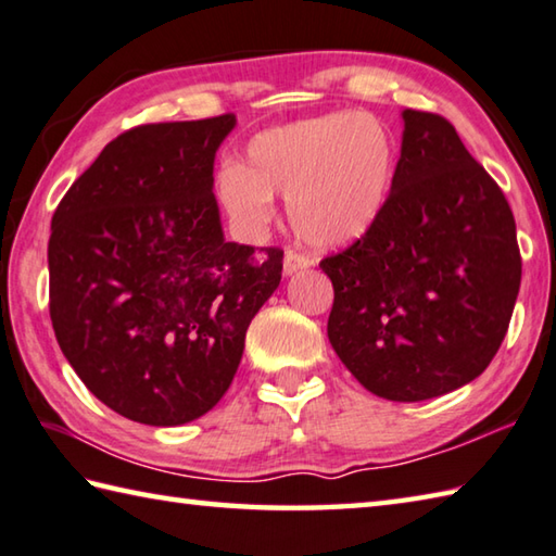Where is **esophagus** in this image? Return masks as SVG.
<instances>
[{"label":"esophagus","instance_id":"1","mask_svg":"<svg viewBox=\"0 0 556 556\" xmlns=\"http://www.w3.org/2000/svg\"><path fill=\"white\" fill-rule=\"evenodd\" d=\"M313 265V260L306 253H299V250H287L285 255V275H293V271L306 269Z\"/></svg>","mask_w":556,"mask_h":556}]
</instances>
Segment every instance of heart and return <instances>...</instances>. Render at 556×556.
I'll use <instances>...</instances> for the list:
<instances>
[{"label": "heart", "mask_w": 556, "mask_h": 556, "mask_svg": "<svg viewBox=\"0 0 556 556\" xmlns=\"http://www.w3.org/2000/svg\"><path fill=\"white\" fill-rule=\"evenodd\" d=\"M393 176L395 141L376 115H323L255 135L245 166L222 168L219 198L243 231L260 233L275 219L271 194H279L301 238L334 248L376 224Z\"/></svg>", "instance_id": "heart-1"}]
</instances>
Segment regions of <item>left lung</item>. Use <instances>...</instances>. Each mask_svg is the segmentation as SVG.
<instances>
[{"instance_id": "left-lung-1", "label": "left lung", "mask_w": 556, "mask_h": 556, "mask_svg": "<svg viewBox=\"0 0 556 556\" xmlns=\"http://www.w3.org/2000/svg\"><path fill=\"white\" fill-rule=\"evenodd\" d=\"M383 212L320 260L332 350L374 395L419 402L470 383L502 346L520 289L514 212L437 113H402Z\"/></svg>"}]
</instances>
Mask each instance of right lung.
I'll list each match as a JSON object with an SVG mask.
<instances>
[{"label": "right lung", "instance_id": "1", "mask_svg": "<svg viewBox=\"0 0 556 556\" xmlns=\"http://www.w3.org/2000/svg\"><path fill=\"white\" fill-rule=\"evenodd\" d=\"M233 125L224 113L127 129L52 214L54 337L84 386L139 424L210 412L281 281L285 250L224 241L212 173Z\"/></svg>", "mask_w": 556, "mask_h": 556}]
</instances>
